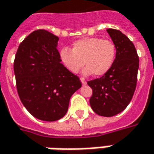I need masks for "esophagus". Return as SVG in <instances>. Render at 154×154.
<instances>
[{"label":"esophagus","instance_id":"esophagus-1","mask_svg":"<svg viewBox=\"0 0 154 154\" xmlns=\"http://www.w3.org/2000/svg\"><path fill=\"white\" fill-rule=\"evenodd\" d=\"M80 81H81V82L82 83V85H86V84H87L86 80L84 79V78H80Z\"/></svg>","mask_w":154,"mask_h":154}]
</instances>
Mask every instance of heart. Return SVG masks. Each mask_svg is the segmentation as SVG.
<instances>
[{
    "instance_id": "1",
    "label": "heart",
    "mask_w": 154,
    "mask_h": 154,
    "mask_svg": "<svg viewBox=\"0 0 154 154\" xmlns=\"http://www.w3.org/2000/svg\"><path fill=\"white\" fill-rule=\"evenodd\" d=\"M116 56V45L98 37L82 38L73 43L72 50L63 47L60 51V61L70 72H78L84 62L85 76H103L111 69Z\"/></svg>"
}]
</instances>
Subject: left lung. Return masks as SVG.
<instances>
[{
    "label": "left lung",
    "mask_w": 154,
    "mask_h": 154,
    "mask_svg": "<svg viewBox=\"0 0 154 154\" xmlns=\"http://www.w3.org/2000/svg\"><path fill=\"white\" fill-rule=\"evenodd\" d=\"M116 46L111 69L103 77L88 82L93 90L89 103L99 116L111 117L122 112L133 97L139 58L133 43L120 30H106Z\"/></svg>",
    "instance_id": "8db88e82"
}]
</instances>
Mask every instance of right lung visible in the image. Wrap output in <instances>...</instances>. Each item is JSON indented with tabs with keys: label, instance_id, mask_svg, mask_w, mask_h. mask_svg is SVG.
<instances>
[{
	"label": "right lung",
	"instance_id": "1",
	"mask_svg": "<svg viewBox=\"0 0 154 154\" xmlns=\"http://www.w3.org/2000/svg\"><path fill=\"white\" fill-rule=\"evenodd\" d=\"M59 38L36 30L20 44L14 60L17 89L24 107L40 121H55L68 110L72 95L82 87L77 76L60 63Z\"/></svg>",
	"mask_w": 154,
	"mask_h": 154
}]
</instances>
